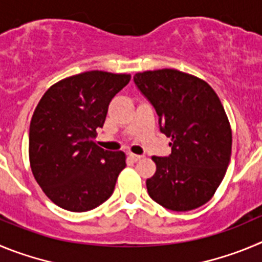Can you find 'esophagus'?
Returning a JSON list of instances; mask_svg holds the SVG:
<instances>
[{"label": "esophagus", "instance_id": "esophagus-1", "mask_svg": "<svg viewBox=\"0 0 262 262\" xmlns=\"http://www.w3.org/2000/svg\"><path fill=\"white\" fill-rule=\"evenodd\" d=\"M129 158H130L133 162H138L140 159H142V155H136V154H129Z\"/></svg>", "mask_w": 262, "mask_h": 262}]
</instances>
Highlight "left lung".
<instances>
[{"instance_id": "left-lung-1", "label": "left lung", "mask_w": 262, "mask_h": 262, "mask_svg": "<svg viewBox=\"0 0 262 262\" xmlns=\"http://www.w3.org/2000/svg\"><path fill=\"white\" fill-rule=\"evenodd\" d=\"M133 79L171 138V154L152 157L157 171L146 180L148 195L173 211L202 206L222 183L231 157L232 134L218 95L175 69L137 73Z\"/></svg>"}]
</instances>
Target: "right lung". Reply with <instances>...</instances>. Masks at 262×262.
Instances as JSON below:
<instances>
[{"label":"right lung","instance_id":"obj_1","mask_svg":"<svg viewBox=\"0 0 262 262\" xmlns=\"http://www.w3.org/2000/svg\"><path fill=\"white\" fill-rule=\"evenodd\" d=\"M129 74L81 73L49 87L35 108L28 134L32 173L51 201L82 213L107 201L125 168V154L94 143L110 102Z\"/></svg>","mask_w":262,"mask_h":262}]
</instances>
